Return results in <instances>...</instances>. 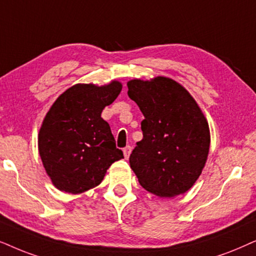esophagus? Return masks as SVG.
<instances>
[{"mask_svg":"<svg viewBox=\"0 0 256 256\" xmlns=\"http://www.w3.org/2000/svg\"><path fill=\"white\" fill-rule=\"evenodd\" d=\"M131 151H132V148L130 145H128L126 148H124V150H122V152H124V156L126 159H128V156L131 154Z\"/></svg>","mask_w":256,"mask_h":256,"instance_id":"34e87169","label":"esophagus"}]
</instances>
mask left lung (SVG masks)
Masks as SVG:
<instances>
[{
  "label": "left lung",
  "instance_id": "obj_1",
  "mask_svg": "<svg viewBox=\"0 0 256 256\" xmlns=\"http://www.w3.org/2000/svg\"><path fill=\"white\" fill-rule=\"evenodd\" d=\"M128 94L144 114L142 139L130 166L146 190L160 198L182 194L194 185L210 151V128L196 102L168 77L128 82Z\"/></svg>",
  "mask_w": 256,
  "mask_h": 256
}]
</instances>
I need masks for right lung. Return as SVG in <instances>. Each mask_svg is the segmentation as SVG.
Masks as SVG:
<instances>
[{"label": "right lung", "mask_w": 256, "mask_h": 256, "mask_svg": "<svg viewBox=\"0 0 256 256\" xmlns=\"http://www.w3.org/2000/svg\"><path fill=\"white\" fill-rule=\"evenodd\" d=\"M120 91L117 80L103 86L76 84L50 108L38 134V151L56 188L72 194L94 188L112 164L124 158L100 117Z\"/></svg>", "instance_id": "right-lung-1"}]
</instances>
